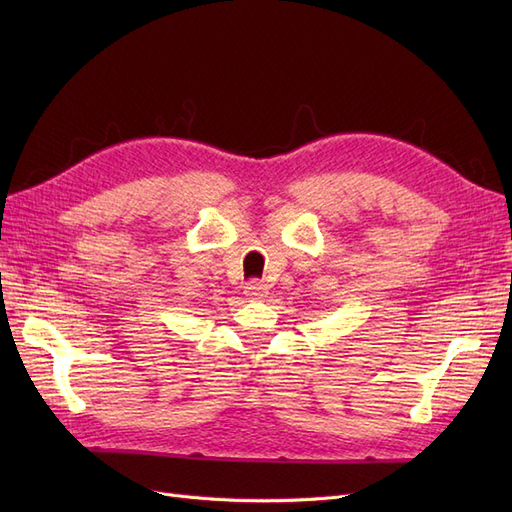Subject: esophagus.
<instances>
[{
    "instance_id": "34e87169",
    "label": "esophagus",
    "mask_w": 512,
    "mask_h": 512,
    "mask_svg": "<svg viewBox=\"0 0 512 512\" xmlns=\"http://www.w3.org/2000/svg\"><path fill=\"white\" fill-rule=\"evenodd\" d=\"M243 292H245V297H247V299H262V297H267V288H265V284L258 282V280L247 282V284L243 286Z\"/></svg>"
}]
</instances>
